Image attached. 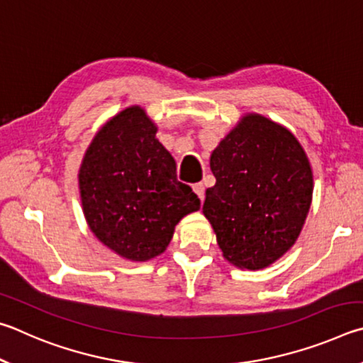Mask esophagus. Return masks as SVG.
Here are the masks:
<instances>
[{
	"label": "esophagus",
	"mask_w": 363,
	"mask_h": 363,
	"mask_svg": "<svg viewBox=\"0 0 363 363\" xmlns=\"http://www.w3.org/2000/svg\"><path fill=\"white\" fill-rule=\"evenodd\" d=\"M193 189H194V193L199 196V199L204 201V198H206V186L202 185V183H196V185H193Z\"/></svg>",
	"instance_id": "obj_1"
}]
</instances>
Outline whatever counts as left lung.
Wrapping results in <instances>:
<instances>
[{
    "label": "left lung",
    "instance_id": "left-lung-1",
    "mask_svg": "<svg viewBox=\"0 0 363 363\" xmlns=\"http://www.w3.org/2000/svg\"><path fill=\"white\" fill-rule=\"evenodd\" d=\"M217 178L202 207L221 252L239 268L262 269L301 233L313 199V172L284 127L249 114L211 156Z\"/></svg>",
    "mask_w": 363,
    "mask_h": 363
}]
</instances>
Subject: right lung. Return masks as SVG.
<instances>
[{
  "mask_svg": "<svg viewBox=\"0 0 363 363\" xmlns=\"http://www.w3.org/2000/svg\"><path fill=\"white\" fill-rule=\"evenodd\" d=\"M79 189L92 233L132 262L161 255L178 221L201 207L193 189L178 182L174 157L138 106L116 114L95 135Z\"/></svg>",
  "mask_w": 363,
  "mask_h": 363,
  "instance_id": "1",
  "label": "right lung"
}]
</instances>
